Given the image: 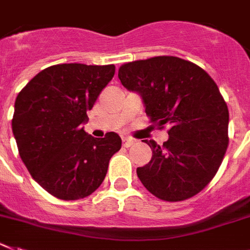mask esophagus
Returning a JSON list of instances; mask_svg holds the SVG:
<instances>
[{
  "mask_svg": "<svg viewBox=\"0 0 250 250\" xmlns=\"http://www.w3.org/2000/svg\"><path fill=\"white\" fill-rule=\"evenodd\" d=\"M135 144V141L133 140H131V138H127V137H123L122 138V145H123V147H131L132 145Z\"/></svg>",
  "mask_w": 250,
  "mask_h": 250,
  "instance_id": "obj_1",
  "label": "esophagus"
}]
</instances>
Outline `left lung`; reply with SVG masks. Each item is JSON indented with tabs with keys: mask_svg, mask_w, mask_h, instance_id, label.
Segmentation results:
<instances>
[{
	"mask_svg": "<svg viewBox=\"0 0 250 250\" xmlns=\"http://www.w3.org/2000/svg\"><path fill=\"white\" fill-rule=\"evenodd\" d=\"M118 77L142 96L151 123L169 127L163 145L145 140L152 157L137 167L141 183L167 202L196 196L213 179L229 145V109L212 77L173 56L122 64Z\"/></svg>",
	"mask_w": 250,
	"mask_h": 250,
	"instance_id": "obj_1",
	"label": "left lung"
}]
</instances>
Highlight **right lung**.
Instances as JSON below:
<instances>
[{
    "label": "right lung",
    "instance_id": "1",
    "mask_svg": "<svg viewBox=\"0 0 250 250\" xmlns=\"http://www.w3.org/2000/svg\"><path fill=\"white\" fill-rule=\"evenodd\" d=\"M114 72V64H54L35 75L16 98L12 132L19 154L33 179L60 200L95 192L110 157L121 150L117 133L95 138L83 127Z\"/></svg>",
    "mask_w": 250,
    "mask_h": 250
}]
</instances>
